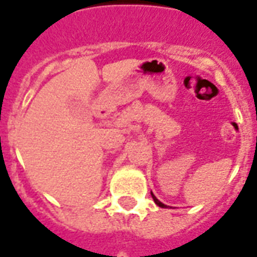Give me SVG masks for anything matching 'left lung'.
I'll return each instance as SVG.
<instances>
[{
  "instance_id": "left-lung-1",
  "label": "left lung",
  "mask_w": 257,
  "mask_h": 257,
  "mask_svg": "<svg viewBox=\"0 0 257 257\" xmlns=\"http://www.w3.org/2000/svg\"><path fill=\"white\" fill-rule=\"evenodd\" d=\"M151 197H153V199H154V202H156V204L158 205V206H161V208H165V205L162 204L161 201H158V199H157L156 195H154V194H153V193H151Z\"/></svg>"
}]
</instances>
